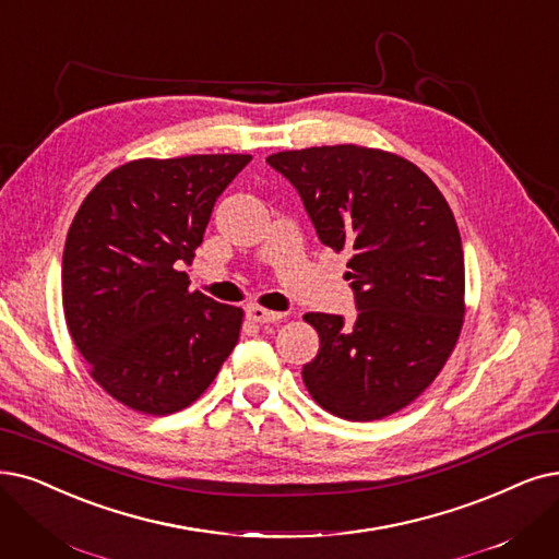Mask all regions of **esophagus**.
Wrapping results in <instances>:
<instances>
[{
	"label": "esophagus",
	"mask_w": 559,
	"mask_h": 559,
	"mask_svg": "<svg viewBox=\"0 0 559 559\" xmlns=\"http://www.w3.org/2000/svg\"><path fill=\"white\" fill-rule=\"evenodd\" d=\"M248 319L254 323H277L284 319L282 311H273V309H265L259 305H250L248 307Z\"/></svg>",
	"instance_id": "esophagus-1"
}]
</instances>
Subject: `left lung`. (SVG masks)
Segmentation results:
<instances>
[{"label":"left lung","mask_w":559,"mask_h":559,"mask_svg":"<svg viewBox=\"0 0 559 559\" xmlns=\"http://www.w3.org/2000/svg\"><path fill=\"white\" fill-rule=\"evenodd\" d=\"M298 190L323 245L348 250L357 317L309 311L321 348L302 381L321 408L383 419L427 390L452 355L465 314L454 213L431 178L396 153L357 144L267 155Z\"/></svg>","instance_id":"8db88e82"}]
</instances>
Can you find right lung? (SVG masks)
<instances>
[{
	"label": "right lung",
	"instance_id": "add662e5",
	"mask_svg": "<svg viewBox=\"0 0 559 559\" xmlns=\"http://www.w3.org/2000/svg\"><path fill=\"white\" fill-rule=\"evenodd\" d=\"M242 153L140 158L86 194L66 236V325L94 381L144 415L188 408L240 337L242 309L190 292L181 271Z\"/></svg>",
	"mask_w": 559,
	"mask_h": 559
}]
</instances>
